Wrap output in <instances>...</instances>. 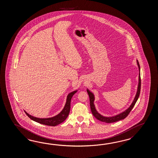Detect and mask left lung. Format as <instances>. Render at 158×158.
<instances>
[{
    "instance_id": "obj_1",
    "label": "left lung",
    "mask_w": 158,
    "mask_h": 158,
    "mask_svg": "<svg viewBox=\"0 0 158 158\" xmlns=\"http://www.w3.org/2000/svg\"><path fill=\"white\" fill-rule=\"evenodd\" d=\"M137 64L138 67L139 69V76H138V83L137 90L135 95L134 97V99L132 102L131 104L130 105V106L125 110L124 111L122 112L121 113L118 114H116L112 116H104L102 114H100L98 112L95 104H94V101H95V96L93 93H92L90 90H89V89H87V93L89 94V98H90V104L91 111L93 114L94 115V117L98 119L99 121L104 122V123H114L116 121L121 120L123 119H124L128 116L129 114L130 113V112L131 111V110L133 109V108L134 107V105L135 104V103L137 102L139 96L140 94V90H141V76H140V66L138 63V61L137 60Z\"/></svg>"
}]
</instances>
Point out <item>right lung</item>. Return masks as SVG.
I'll return each instance as SVG.
<instances>
[{"label":"right lung","mask_w":158,"mask_h":158,"mask_svg":"<svg viewBox=\"0 0 158 158\" xmlns=\"http://www.w3.org/2000/svg\"><path fill=\"white\" fill-rule=\"evenodd\" d=\"M77 91L78 90L73 91L68 94L66 102L63 109L59 114H58L53 117L48 118H36L29 114L26 111H24L27 116L33 121L40 123L41 124L46 125L48 126H52V127L56 126L57 125L60 124V123H63L67 118L69 114L70 108H71V99L73 96V95L77 92Z\"/></svg>","instance_id":"1"}]
</instances>
